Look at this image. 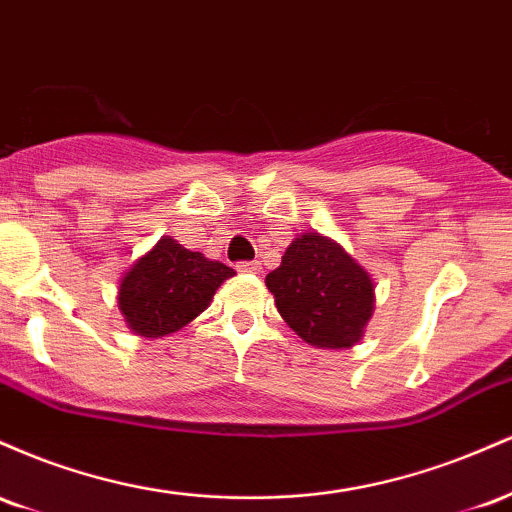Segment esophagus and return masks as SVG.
<instances>
[{
	"label": "esophagus",
	"instance_id": "34e87169",
	"mask_svg": "<svg viewBox=\"0 0 512 512\" xmlns=\"http://www.w3.org/2000/svg\"><path fill=\"white\" fill-rule=\"evenodd\" d=\"M236 269H238V272H243V274H257L262 267H260V262H257V260H248V262H238Z\"/></svg>",
	"mask_w": 512,
	"mask_h": 512
}]
</instances>
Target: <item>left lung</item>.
I'll list each match as a JSON object with an SVG mask.
<instances>
[{"mask_svg":"<svg viewBox=\"0 0 512 512\" xmlns=\"http://www.w3.org/2000/svg\"><path fill=\"white\" fill-rule=\"evenodd\" d=\"M276 310L303 342L349 349L373 315V279L337 243L305 233L267 274Z\"/></svg>","mask_w":512,"mask_h":512,"instance_id":"1","label":"left lung"}]
</instances>
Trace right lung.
I'll list each match as a JSON object with an SVG mask.
<instances>
[{
  "mask_svg": "<svg viewBox=\"0 0 512 512\" xmlns=\"http://www.w3.org/2000/svg\"><path fill=\"white\" fill-rule=\"evenodd\" d=\"M236 274L202 252L163 236L120 284V310L139 337H166L207 310L214 293Z\"/></svg>",
  "mask_w": 512,
  "mask_h": 512,
  "instance_id": "right-lung-1",
  "label": "right lung"
}]
</instances>
